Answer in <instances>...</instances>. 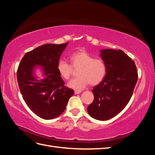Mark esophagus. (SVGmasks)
<instances>
[{
    "label": "esophagus",
    "instance_id": "34e87169",
    "mask_svg": "<svg viewBox=\"0 0 155 155\" xmlns=\"http://www.w3.org/2000/svg\"><path fill=\"white\" fill-rule=\"evenodd\" d=\"M75 94H80L81 92V91H75Z\"/></svg>",
    "mask_w": 155,
    "mask_h": 155
}]
</instances>
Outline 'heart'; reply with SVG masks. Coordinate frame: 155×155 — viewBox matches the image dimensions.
<instances>
[{"mask_svg":"<svg viewBox=\"0 0 155 155\" xmlns=\"http://www.w3.org/2000/svg\"><path fill=\"white\" fill-rule=\"evenodd\" d=\"M72 67L79 68L78 77L70 80L68 87L76 91L85 88L89 83L96 85L103 81L107 74V66L105 61L100 58H94L93 56L85 50L74 52L70 55ZM58 70L61 77L69 79L72 75V67L66 61L61 59L58 63Z\"/></svg>","mask_w":155,"mask_h":155,"instance_id":"heart-1","label":"heart"}]
</instances>
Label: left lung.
I'll return each mask as SVG.
<instances>
[{
    "instance_id": "1",
    "label": "left lung",
    "mask_w": 155,
    "mask_h": 155,
    "mask_svg": "<svg viewBox=\"0 0 155 155\" xmlns=\"http://www.w3.org/2000/svg\"><path fill=\"white\" fill-rule=\"evenodd\" d=\"M100 52L106 64L107 74L92 91L94 100L87 111L93 118L105 121L116 116L127 105L138 73L134 62L122 50L102 49Z\"/></svg>"
}]
</instances>
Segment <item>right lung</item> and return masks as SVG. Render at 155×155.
Wrapping results in <instances>:
<instances>
[{
	"mask_svg": "<svg viewBox=\"0 0 155 155\" xmlns=\"http://www.w3.org/2000/svg\"><path fill=\"white\" fill-rule=\"evenodd\" d=\"M68 44L39 46L24 55L17 70V81L23 99L36 115L45 120L54 119L62 114L74 93L64 85L57 68ZM37 69H40L43 78L36 76Z\"/></svg>",
	"mask_w": 155,
	"mask_h": 155,
	"instance_id": "add662e5",
	"label": "right lung"
}]
</instances>
